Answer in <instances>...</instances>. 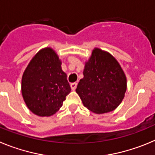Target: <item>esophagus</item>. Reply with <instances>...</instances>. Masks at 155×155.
Returning a JSON list of instances; mask_svg holds the SVG:
<instances>
[{
	"mask_svg": "<svg viewBox=\"0 0 155 155\" xmlns=\"http://www.w3.org/2000/svg\"><path fill=\"white\" fill-rule=\"evenodd\" d=\"M70 86H71V89H72V90H75L76 89V86H77V83H71Z\"/></svg>",
	"mask_w": 155,
	"mask_h": 155,
	"instance_id": "34e87169",
	"label": "esophagus"
}]
</instances>
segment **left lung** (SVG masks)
<instances>
[{
  "mask_svg": "<svg viewBox=\"0 0 155 155\" xmlns=\"http://www.w3.org/2000/svg\"><path fill=\"white\" fill-rule=\"evenodd\" d=\"M83 78L76 93L84 107L95 114L114 110L127 90V77L117 60L108 51L94 48L85 62Z\"/></svg>",
  "mask_w": 155,
  "mask_h": 155,
  "instance_id": "8db88e82",
  "label": "left lung"
}]
</instances>
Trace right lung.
<instances>
[{
	"instance_id": "add662e5",
	"label": "right lung",
	"mask_w": 155,
	"mask_h": 155,
	"mask_svg": "<svg viewBox=\"0 0 155 155\" xmlns=\"http://www.w3.org/2000/svg\"><path fill=\"white\" fill-rule=\"evenodd\" d=\"M55 50L46 47L35 54L21 79V93L28 108L40 117L55 114L71 88Z\"/></svg>"
}]
</instances>
